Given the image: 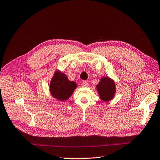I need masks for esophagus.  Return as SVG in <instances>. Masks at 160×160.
Returning a JSON list of instances; mask_svg holds the SVG:
<instances>
[{
	"label": "esophagus",
	"mask_w": 160,
	"mask_h": 160,
	"mask_svg": "<svg viewBox=\"0 0 160 160\" xmlns=\"http://www.w3.org/2000/svg\"><path fill=\"white\" fill-rule=\"evenodd\" d=\"M89 84L86 81H83L82 83V87H88Z\"/></svg>",
	"instance_id": "obj_1"
}]
</instances>
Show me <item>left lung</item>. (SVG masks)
<instances>
[{"label":"left lung","mask_w":160,"mask_h":160,"mask_svg":"<svg viewBox=\"0 0 160 160\" xmlns=\"http://www.w3.org/2000/svg\"><path fill=\"white\" fill-rule=\"evenodd\" d=\"M101 99L104 101L112 99L115 93L114 82L108 77H104L101 80L99 84L97 86Z\"/></svg>","instance_id":"8db88e82"}]
</instances>
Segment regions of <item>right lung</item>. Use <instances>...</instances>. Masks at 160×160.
Returning a JSON list of instances; mask_svg holds the SVG:
<instances>
[{
    "instance_id": "1",
    "label": "right lung",
    "mask_w": 160,
    "mask_h": 160,
    "mask_svg": "<svg viewBox=\"0 0 160 160\" xmlns=\"http://www.w3.org/2000/svg\"><path fill=\"white\" fill-rule=\"evenodd\" d=\"M76 86V83L69 81L65 74L57 71L51 80L50 89L54 98L63 101L70 97Z\"/></svg>"
}]
</instances>
